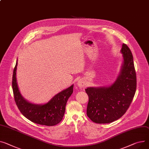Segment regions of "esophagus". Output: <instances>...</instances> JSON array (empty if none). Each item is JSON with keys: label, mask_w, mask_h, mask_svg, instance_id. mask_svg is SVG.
<instances>
[{"label": "esophagus", "mask_w": 149, "mask_h": 149, "mask_svg": "<svg viewBox=\"0 0 149 149\" xmlns=\"http://www.w3.org/2000/svg\"><path fill=\"white\" fill-rule=\"evenodd\" d=\"M77 84H78V86L79 87H84L85 86H86V84H85V82L83 80H81L80 81H78V83H77Z\"/></svg>", "instance_id": "esophagus-1"}]
</instances>
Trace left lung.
<instances>
[{
    "label": "left lung",
    "instance_id": "1",
    "mask_svg": "<svg viewBox=\"0 0 149 149\" xmlns=\"http://www.w3.org/2000/svg\"><path fill=\"white\" fill-rule=\"evenodd\" d=\"M123 63L116 81L110 86L88 87L87 115L96 123H111L126 112L134 97L136 77L131 49L123 44L121 49Z\"/></svg>",
    "mask_w": 149,
    "mask_h": 149
}]
</instances>
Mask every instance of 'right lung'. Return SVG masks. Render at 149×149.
Segmentation results:
<instances>
[{"instance_id": "obj_1", "label": "right lung", "mask_w": 149, "mask_h": 149, "mask_svg": "<svg viewBox=\"0 0 149 149\" xmlns=\"http://www.w3.org/2000/svg\"><path fill=\"white\" fill-rule=\"evenodd\" d=\"M17 66V61L13 71L12 86L15 102L22 114L39 125L52 126L60 123L65 114L67 101L73 93L74 85L56 94L45 104H32L26 101L19 91L16 79Z\"/></svg>"}]
</instances>
